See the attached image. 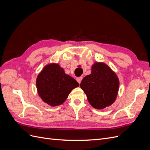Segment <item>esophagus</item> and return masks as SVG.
Returning <instances> with one entry per match:
<instances>
[{
	"label": "esophagus",
	"mask_w": 150,
	"mask_h": 150,
	"mask_svg": "<svg viewBox=\"0 0 150 150\" xmlns=\"http://www.w3.org/2000/svg\"><path fill=\"white\" fill-rule=\"evenodd\" d=\"M82 79H83V77H82V76L78 77V78H76V81H78L79 84H80V83H81V81H82Z\"/></svg>",
	"instance_id": "esophagus-1"
}]
</instances>
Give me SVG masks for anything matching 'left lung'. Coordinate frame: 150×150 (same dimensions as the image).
Returning a JSON list of instances; mask_svg holds the SVG:
<instances>
[{"instance_id": "obj_1", "label": "left lung", "mask_w": 150, "mask_h": 150, "mask_svg": "<svg viewBox=\"0 0 150 150\" xmlns=\"http://www.w3.org/2000/svg\"><path fill=\"white\" fill-rule=\"evenodd\" d=\"M120 81L117 76L105 63L94 62L91 72L80 84L94 108L102 110L115 103L118 93Z\"/></svg>"}]
</instances>
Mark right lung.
<instances>
[{"instance_id": "add662e5", "label": "right lung", "mask_w": 150, "mask_h": 150, "mask_svg": "<svg viewBox=\"0 0 150 150\" xmlns=\"http://www.w3.org/2000/svg\"><path fill=\"white\" fill-rule=\"evenodd\" d=\"M79 83L57 63L45 66L36 79V88L42 100L51 106L64 103L72 89Z\"/></svg>"}]
</instances>
